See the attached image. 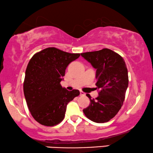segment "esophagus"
Returning a JSON list of instances; mask_svg holds the SVG:
<instances>
[{
    "mask_svg": "<svg viewBox=\"0 0 153 153\" xmlns=\"http://www.w3.org/2000/svg\"><path fill=\"white\" fill-rule=\"evenodd\" d=\"M80 96H85V93L83 92L82 91H80Z\"/></svg>",
    "mask_w": 153,
    "mask_h": 153,
    "instance_id": "1",
    "label": "esophagus"
}]
</instances>
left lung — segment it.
Here are the masks:
<instances>
[{
    "label": "left lung",
    "mask_w": 153,
    "mask_h": 153,
    "mask_svg": "<svg viewBox=\"0 0 153 153\" xmlns=\"http://www.w3.org/2000/svg\"><path fill=\"white\" fill-rule=\"evenodd\" d=\"M96 69V86L100 89L96 99H90L88 107L83 110L89 120L96 123L110 121L122 108L128 85L126 63L118 53L108 48L81 53Z\"/></svg>",
    "instance_id": "1"
}]
</instances>
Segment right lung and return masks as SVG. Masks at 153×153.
<instances>
[{"mask_svg": "<svg viewBox=\"0 0 153 153\" xmlns=\"http://www.w3.org/2000/svg\"><path fill=\"white\" fill-rule=\"evenodd\" d=\"M80 56L56 48H47L33 55L25 72L24 94L33 119L53 126L64 120L67 104L80 93L67 91L60 81L68 65Z\"/></svg>", "mask_w": 153, "mask_h": 153, "instance_id": "1", "label": "right lung"}]
</instances>
